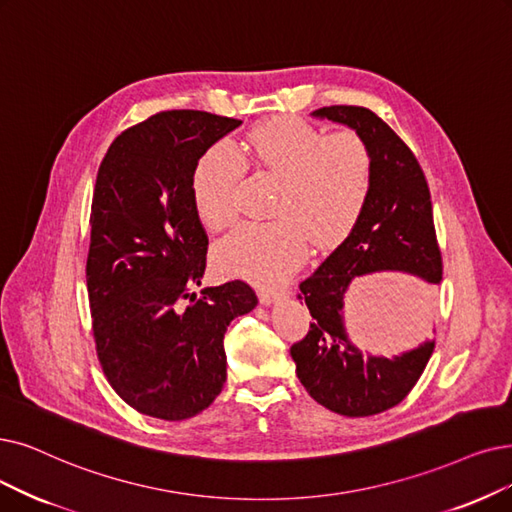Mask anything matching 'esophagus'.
<instances>
[{
    "label": "esophagus",
    "mask_w": 512,
    "mask_h": 512,
    "mask_svg": "<svg viewBox=\"0 0 512 512\" xmlns=\"http://www.w3.org/2000/svg\"><path fill=\"white\" fill-rule=\"evenodd\" d=\"M285 296V292L283 290H269V288H260L258 290V298H260V302L262 304H273V302H277L279 298H283Z\"/></svg>",
    "instance_id": "obj_1"
}]
</instances>
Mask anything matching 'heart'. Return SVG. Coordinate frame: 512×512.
<instances>
[{
	"label": "heart",
	"mask_w": 512,
	"mask_h": 512,
	"mask_svg": "<svg viewBox=\"0 0 512 512\" xmlns=\"http://www.w3.org/2000/svg\"><path fill=\"white\" fill-rule=\"evenodd\" d=\"M243 155L256 168L281 178L271 222H243L214 250L216 267L256 283H277L290 275L309 250L349 235L370 201L374 159L355 132L325 136L298 117H275L254 126ZM245 159L231 145L210 147L193 172V201L199 220L220 229L237 214V191Z\"/></svg>",
	"instance_id": "b5f03b06"
}]
</instances>
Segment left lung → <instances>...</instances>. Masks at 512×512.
I'll use <instances>...</instances> for the list:
<instances>
[{"label": "left lung", "mask_w": 512, "mask_h": 512, "mask_svg": "<svg viewBox=\"0 0 512 512\" xmlns=\"http://www.w3.org/2000/svg\"><path fill=\"white\" fill-rule=\"evenodd\" d=\"M313 117L349 126L367 142L374 187L349 237L300 283L298 298L309 306L313 323L290 353L298 380L317 403L340 416H374L412 391L435 340L391 359L361 355L344 327V294L355 277L384 271L412 275L410 290L422 309V327H428L443 275L431 191L416 155L374 111L334 105L313 111Z\"/></svg>", "instance_id": "left-lung-1"}]
</instances>
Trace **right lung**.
Returning <instances> with one entry per match:
<instances>
[{
	"label": "right lung",
	"instance_id": "1",
	"mask_svg": "<svg viewBox=\"0 0 512 512\" xmlns=\"http://www.w3.org/2000/svg\"><path fill=\"white\" fill-rule=\"evenodd\" d=\"M241 126L206 111H163L121 132L102 159L90 214L86 281L96 355L136 412L187 420L227 380L224 332L258 304L245 281L201 285L208 235L193 172Z\"/></svg>",
	"mask_w": 512,
	"mask_h": 512
}]
</instances>
